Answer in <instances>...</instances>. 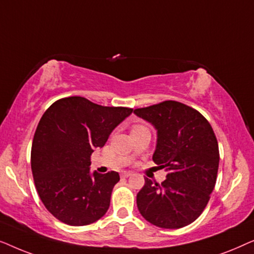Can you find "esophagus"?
I'll list each match as a JSON object with an SVG mask.
<instances>
[{"label": "esophagus", "instance_id": "obj_1", "mask_svg": "<svg viewBox=\"0 0 254 254\" xmlns=\"http://www.w3.org/2000/svg\"><path fill=\"white\" fill-rule=\"evenodd\" d=\"M131 176V172H127V171H123L120 173L121 178H128V177Z\"/></svg>", "mask_w": 254, "mask_h": 254}]
</instances>
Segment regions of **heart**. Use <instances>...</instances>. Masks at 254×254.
Segmentation results:
<instances>
[{"mask_svg":"<svg viewBox=\"0 0 254 254\" xmlns=\"http://www.w3.org/2000/svg\"><path fill=\"white\" fill-rule=\"evenodd\" d=\"M144 126H141V125H136V126H134L133 127V129H131V130H134V129H138V128H143Z\"/></svg>","mask_w":254,"mask_h":254,"instance_id":"1","label":"heart"}]
</instances>
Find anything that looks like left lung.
Segmentation results:
<instances>
[{"label": "left lung", "mask_w": 254, "mask_h": 254, "mask_svg": "<svg viewBox=\"0 0 254 254\" xmlns=\"http://www.w3.org/2000/svg\"><path fill=\"white\" fill-rule=\"evenodd\" d=\"M134 113L157 130L152 161L168 171L162 184L144 178L138 210L156 227H186L202 213L216 184L220 152L213 128L200 112L175 100Z\"/></svg>", "instance_id": "obj_1"}]
</instances>
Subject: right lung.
Returning <instances> with one entry per match:
<instances>
[{
	"mask_svg": "<svg viewBox=\"0 0 254 254\" xmlns=\"http://www.w3.org/2000/svg\"><path fill=\"white\" fill-rule=\"evenodd\" d=\"M133 109L102 106L83 97L59 99L38 124L31 149V169L46 209L65 224L98 221L110 207L120 180L116 171L90 173V156L102 148Z\"/></svg>",
	"mask_w": 254,
	"mask_h": 254,
	"instance_id": "1",
	"label": "right lung"
}]
</instances>
